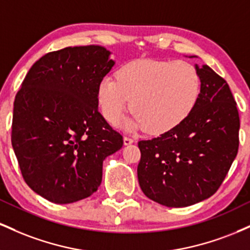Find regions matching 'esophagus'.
I'll return each instance as SVG.
<instances>
[{
    "label": "esophagus",
    "instance_id": "esophagus-1",
    "mask_svg": "<svg viewBox=\"0 0 250 250\" xmlns=\"http://www.w3.org/2000/svg\"><path fill=\"white\" fill-rule=\"evenodd\" d=\"M135 141L133 139H130V137H123V143H125V146H129V145H133Z\"/></svg>",
    "mask_w": 250,
    "mask_h": 250
}]
</instances>
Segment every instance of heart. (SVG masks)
<instances>
[{"instance_id": "1", "label": "heart", "mask_w": 250, "mask_h": 250, "mask_svg": "<svg viewBox=\"0 0 250 250\" xmlns=\"http://www.w3.org/2000/svg\"><path fill=\"white\" fill-rule=\"evenodd\" d=\"M201 81L191 64L176 60H137L122 65L97 85V102L111 125L128 108L134 116L125 122L127 130L161 135L183 123L196 107Z\"/></svg>"}]
</instances>
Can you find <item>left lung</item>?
<instances>
[{
    "instance_id": "8db88e82",
    "label": "left lung",
    "mask_w": 250,
    "mask_h": 250,
    "mask_svg": "<svg viewBox=\"0 0 250 250\" xmlns=\"http://www.w3.org/2000/svg\"><path fill=\"white\" fill-rule=\"evenodd\" d=\"M195 69L201 94L191 115L173 130L139 142L140 187L166 207H188L210 197L239 149L240 117L228 83L207 64Z\"/></svg>"
}]
</instances>
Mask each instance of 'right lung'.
I'll return each instance as SVG.
<instances>
[{
    "mask_svg": "<svg viewBox=\"0 0 250 250\" xmlns=\"http://www.w3.org/2000/svg\"><path fill=\"white\" fill-rule=\"evenodd\" d=\"M110 55L101 45L45 54L15 97L11 145L25 183L50 202L67 205L95 193L103 161L122 148L96 95L115 64Z\"/></svg>",
    "mask_w": 250,
    "mask_h": 250,
    "instance_id": "1",
    "label": "right lung"
}]
</instances>
